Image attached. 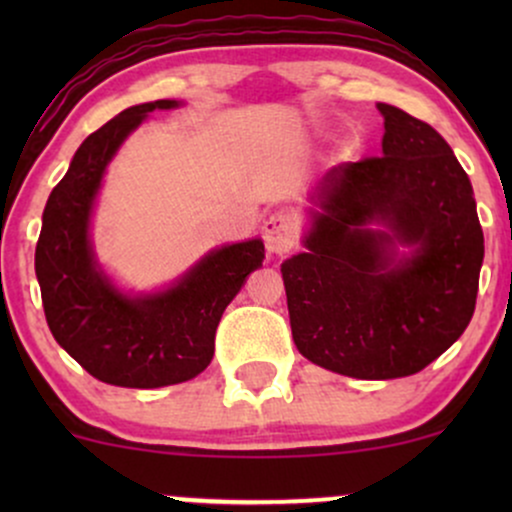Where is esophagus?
<instances>
[{
  "label": "esophagus",
  "mask_w": 512,
  "mask_h": 512,
  "mask_svg": "<svg viewBox=\"0 0 512 512\" xmlns=\"http://www.w3.org/2000/svg\"><path fill=\"white\" fill-rule=\"evenodd\" d=\"M264 245L274 255H284L296 245L298 238V221L291 211H274L262 226Z\"/></svg>",
  "instance_id": "esophagus-1"
}]
</instances>
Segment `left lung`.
Listing matches in <instances>:
<instances>
[{"instance_id":"8db88e82","label":"left lung","mask_w":512,"mask_h":512,"mask_svg":"<svg viewBox=\"0 0 512 512\" xmlns=\"http://www.w3.org/2000/svg\"><path fill=\"white\" fill-rule=\"evenodd\" d=\"M378 110L383 156L322 178L305 252L281 264L298 351L361 380L414 375L450 349L474 315L484 262L472 182L448 142L395 105Z\"/></svg>"}]
</instances>
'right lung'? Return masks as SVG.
Listing matches in <instances>:
<instances>
[{
  "label": "right lung",
  "instance_id": "1",
  "mask_svg": "<svg viewBox=\"0 0 512 512\" xmlns=\"http://www.w3.org/2000/svg\"><path fill=\"white\" fill-rule=\"evenodd\" d=\"M132 105L88 134L43 211L35 274L52 337L93 378L117 387H163L195 378L211 363L226 305L262 267L260 238L211 250L166 291L127 296L98 267L88 226L108 163L154 110Z\"/></svg>",
  "mask_w": 512,
  "mask_h": 512
}]
</instances>
